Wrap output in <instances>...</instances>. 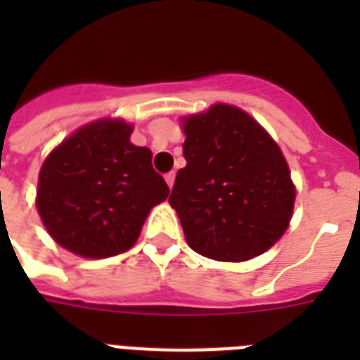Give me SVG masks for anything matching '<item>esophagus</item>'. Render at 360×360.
Here are the masks:
<instances>
[{
	"label": "esophagus",
	"instance_id": "esophagus-1",
	"mask_svg": "<svg viewBox=\"0 0 360 360\" xmlns=\"http://www.w3.org/2000/svg\"><path fill=\"white\" fill-rule=\"evenodd\" d=\"M164 179H166L168 186L172 188V186H174V183H175V174H174V172H172V174H166V177H164Z\"/></svg>",
	"mask_w": 360,
	"mask_h": 360
}]
</instances>
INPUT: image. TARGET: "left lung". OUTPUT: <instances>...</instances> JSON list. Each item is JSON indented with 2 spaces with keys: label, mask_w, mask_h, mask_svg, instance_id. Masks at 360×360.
<instances>
[{
  "label": "left lung",
  "mask_w": 360,
  "mask_h": 360,
  "mask_svg": "<svg viewBox=\"0 0 360 360\" xmlns=\"http://www.w3.org/2000/svg\"><path fill=\"white\" fill-rule=\"evenodd\" d=\"M185 168L169 205L192 250L217 262H246L284 236L295 186L276 141L230 104L183 117Z\"/></svg>",
  "instance_id": "left-lung-1"
}]
</instances>
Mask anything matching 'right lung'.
<instances>
[{"instance_id": "right-lung-1", "label": "right lung", "mask_w": 360, "mask_h": 360, "mask_svg": "<svg viewBox=\"0 0 360 360\" xmlns=\"http://www.w3.org/2000/svg\"><path fill=\"white\" fill-rule=\"evenodd\" d=\"M132 124L98 120L63 140L42 164L37 211L56 243L76 256L127 252L169 188L151 151L130 143Z\"/></svg>"}]
</instances>
